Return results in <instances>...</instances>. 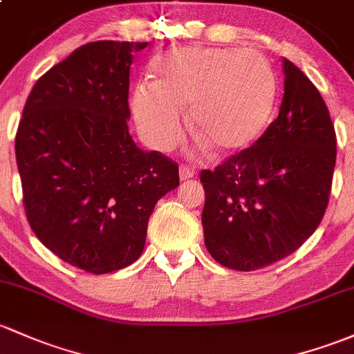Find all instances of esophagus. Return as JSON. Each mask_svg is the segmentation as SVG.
Wrapping results in <instances>:
<instances>
[{"instance_id":"34e87169","label":"esophagus","mask_w":354,"mask_h":354,"mask_svg":"<svg viewBox=\"0 0 354 354\" xmlns=\"http://www.w3.org/2000/svg\"><path fill=\"white\" fill-rule=\"evenodd\" d=\"M178 177H180L182 182L191 180V178L194 177V170L187 165H180V167H178Z\"/></svg>"}]
</instances>
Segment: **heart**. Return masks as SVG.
Instances as JSON below:
<instances>
[{"instance_id":"heart-1","label":"heart","mask_w":354,"mask_h":354,"mask_svg":"<svg viewBox=\"0 0 354 354\" xmlns=\"http://www.w3.org/2000/svg\"><path fill=\"white\" fill-rule=\"evenodd\" d=\"M155 82H140L131 111L151 148L170 150L180 140L182 109L199 147L219 155L248 150L267 131L277 104V77L258 52L184 47L153 62Z\"/></svg>"}]
</instances>
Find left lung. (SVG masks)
I'll return each instance as SVG.
<instances>
[{
    "mask_svg": "<svg viewBox=\"0 0 354 354\" xmlns=\"http://www.w3.org/2000/svg\"><path fill=\"white\" fill-rule=\"evenodd\" d=\"M279 116L248 150L203 170L204 243L218 263L252 272L294 253L329 203L336 133L307 75L282 59Z\"/></svg>",
    "mask_w": 354,
    "mask_h": 354,
    "instance_id": "1",
    "label": "left lung"
}]
</instances>
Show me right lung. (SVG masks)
I'll return each mask as SVG.
<instances>
[{"instance_id":"1","label":"right lung","mask_w":354,"mask_h":354,"mask_svg":"<svg viewBox=\"0 0 354 354\" xmlns=\"http://www.w3.org/2000/svg\"><path fill=\"white\" fill-rule=\"evenodd\" d=\"M147 41L100 40L45 72L26 100L15 151L37 238L60 260L109 273L140 258L177 163L143 151L128 123L133 54Z\"/></svg>"}]
</instances>
